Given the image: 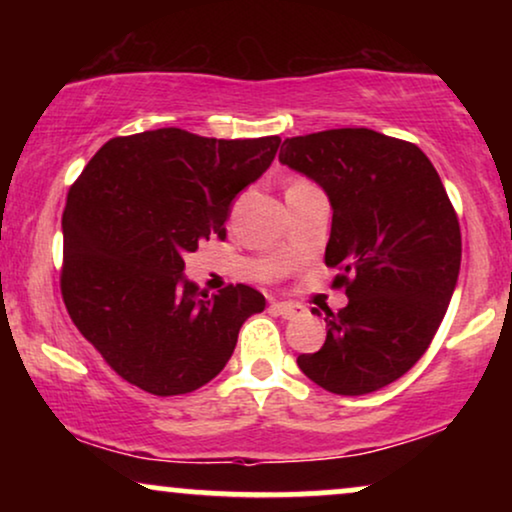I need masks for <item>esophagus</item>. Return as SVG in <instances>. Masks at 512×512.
Instances as JSON below:
<instances>
[{"label": "esophagus", "instance_id": "1", "mask_svg": "<svg viewBox=\"0 0 512 512\" xmlns=\"http://www.w3.org/2000/svg\"><path fill=\"white\" fill-rule=\"evenodd\" d=\"M272 312L279 314L282 319H296L298 314H303V307L293 305V303H272Z\"/></svg>", "mask_w": 512, "mask_h": 512}]
</instances>
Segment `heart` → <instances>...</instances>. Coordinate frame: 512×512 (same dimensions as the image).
<instances>
[{"label": "heart", "mask_w": 512, "mask_h": 512, "mask_svg": "<svg viewBox=\"0 0 512 512\" xmlns=\"http://www.w3.org/2000/svg\"><path fill=\"white\" fill-rule=\"evenodd\" d=\"M296 184H305V181H296ZM296 184H293V186H296Z\"/></svg>", "instance_id": "b5f03b06"}]
</instances>
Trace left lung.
<instances>
[{
  "instance_id": "1",
  "label": "left lung",
  "mask_w": 512,
  "mask_h": 512,
  "mask_svg": "<svg viewBox=\"0 0 512 512\" xmlns=\"http://www.w3.org/2000/svg\"><path fill=\"white\" fill-rule=\"evenodd\" d=\"M279 163L331 200L326 265L349 298L326 310L324 347L298 368L340 396L387 387L429 349L457 286L461 230L443 181L419 146L368 128L284 139Z\"/></svg>"
}]
</instances>
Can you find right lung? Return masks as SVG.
Returning <instances> with one entry per match:
<instances>
[{
  "instance_id": "right-lung-1",
  "label": "right lung",
  "mask_w": 512,
  "mask_h": 512,
  "mask_svg": "<svg viewBox=\"0 0 512 512\" xmlns=\"http://www.w3.org/2000/svg\"><path fill=\"white\" fill-rule=\"evenodd\" d=\"M277 135L214 139L179 128L114 137L90 158L62 214V300L83 338L153 396L200 389L226 366L263 293L207 296L184 254L226 237L235 195L268 170Z\"/></svg>"
}]
</instances>
